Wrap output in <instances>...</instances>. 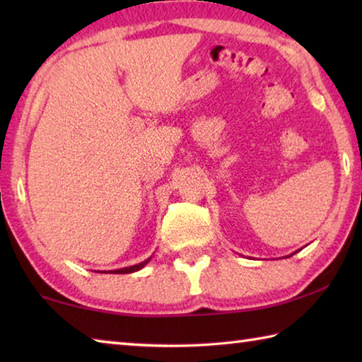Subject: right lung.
<instances>
[{
	"label": "right lung",
	"mask_w": 362,
	"mask_h": 362,
	"mask_svg": "<svg viewBox=\"0 0 362 362\" xmlns=\"http://www.w3.org/2000/svg\"><path fill=\"white\" fill-rule=\"evenodd\" d=\"M148 262H150V260H145V262H142V263H139V265L126 267V268H119V269H113V272H110V273H115V274H127V273H134V272H137V269L144 268Z\"/></svg>",
	"instance_id": "obj_1"
}]
</instances>
